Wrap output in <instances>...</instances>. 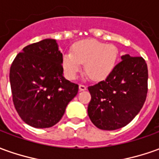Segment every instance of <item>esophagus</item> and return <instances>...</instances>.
Masks as SVG:
<instances>
[{
    "mask_svg": "<svg viewBox=\"0 0 159 159\" xmlns=\"http://www.w3.org/2000/svg\"><path fill=\"white\" fill-rule=\"evenodd\" d=\"M79 88H80V91H85V90H86V86L83 85V84H80Z\"/></svg>",
    "mask_w": 159,
    "mask_h": 159,
    "instance_id": "1",
    "label": "esophagus"
}]
</instances>
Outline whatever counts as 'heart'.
Listing matches in <instances>:
<instances>
[{
    "label": "heart",
    "mask_w": 159,
    "mask_h": 159,
    "mask_svg": "<svg viewBox=\"0 0 159 159\" xmlns=\"http://www.w3.org/2000/svg\"><path fill=\"white\" fill-rule=\"evenodd\" d=\"M117 57L118 50L113 45L95 40H85L74 45L72 53L62 56L61 65L66 78L74 80L81 70V64H85L86 74L91 80L98 81L112 72Z\"/></svg>",
    "instance_id": "b5f03b06"
}]
</instances>
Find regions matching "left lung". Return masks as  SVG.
<instances>
[{"label": "left lung", "instance_id": "1", "mask_svg": "<svg viewBox=\"0 0 159 159\" xmlns=\"http://www.w3.org/2000/svg\"><path fill=\"white\" fill-rule=\"evenodd\" d=\"M105 80L88 86V116L95 126L112 131L124 127L144 106L148 92V68L142 57L125 54Z\"/></svg>", "mask_w": 159, "mask_h": 159}]
</instances>
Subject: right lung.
<instances>
[{
    "mask_svg": "<svg viewBox=\"0 0 159 159\" xmlns=\"http://www.w3.org/2000/svg\"><path fill=\"white\" fill-rule=\"evenodd\" d=\"M56 40L46 39L23 48L13 61L9 80L13 102L23 121L35 128L56 125L79 85L66 80Z\"/></svg>",
    "mask_w": 159,
    "mask_h": 159,
    "instance_id": "1",
    "label": "right lung"
}]
</instances>
